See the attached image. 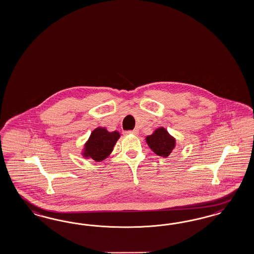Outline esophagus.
Masks as SVG:
<instances>
[{
  "instance_id": "esophagus-1",
  "label": "esophagus",
  "mask_w": 254,
  "mask_h": 254,
  "mask_svg": "<svg viewBox=\"0 0 254 254\" xmlns=\"http://www.w3.org/2000/svg\"><path fill=\"white\" fill-rule=\"evenodd\" d=\"M126 134H133V135H138V130L136 128V129H133V130L130 131H127V132H125Z\"/></svg>"
}]
</instances>
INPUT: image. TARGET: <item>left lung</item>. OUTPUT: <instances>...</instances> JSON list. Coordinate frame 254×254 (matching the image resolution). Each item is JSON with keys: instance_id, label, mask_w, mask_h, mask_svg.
Here are the masks:
<instances>
[{"instance_id": "1", "label": "left lung", "mask_w": 254, "mask_h": 254, "mask_svg": "<svg viewBox=\"0 0 254 254\" xmlns=\"http://www.w3.org/2000/svg\"><path fill=\"white\" fill-rule=\"evenodd\" d=\"M147 144L157 155L167 157L175 147V138L171 137L165 128L160 127L146 138Z\"/></svg>"}]
</instances>
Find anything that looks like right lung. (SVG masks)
<instances>
[{
    "instance_id": "add662e5",
    "label": "right lung",
    "mask_w": 254,
    "mask_h": 254,
    "mask_svg": "<svg viewBox=\"0 0 254 254\" xmlns=\"http://www.w3.org/2000/svg\"><path fill=\"white\" fill-rule=\"evenodd\" d=\"M119 137L120 134L117 131L109 132L103 127L96 128L85 143L84 156L90 157L95 161L105 159L112 153Z\"/></svg>"
}]
</instances>
